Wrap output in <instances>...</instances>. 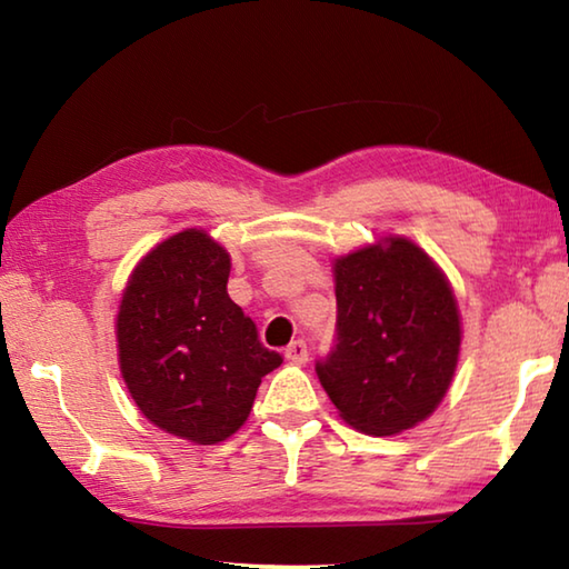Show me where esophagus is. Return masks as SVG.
<instances>
[{
  "mask_svg": "<svg viewBox=\"0 0 569 569\" xmlns=\"http://www.w3.org/2000/svg\"><path fill=\"white\" fill-rule=\"evenodd\" d=\"M286 359L291 363H306L308 361V343L303 339H293L286 346Z\"/></svg>",
  "mask_w": 569,
  "mask_h": 569,
  "instance_id": "esophagus-1",
  "label": "esophagus"
}]
</instances>
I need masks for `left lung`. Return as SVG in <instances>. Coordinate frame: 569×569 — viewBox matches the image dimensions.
Returning <instances> with one entry per match:
<instances>
[{"label":"left lung","instance_id":"left-lung-1","mask_svg":"<svg viewBox=\"0 0 569 569\" xmlns=\"http://www.w3.org/2000/svg\"><path fill=\"white\" fill-rule=\"evenodd\" d=\"M336 343L316 361L351 427L389 437L437 409L455 377L459 311L419 246L389 238L336 261Z\"/></svg>","mask_w":569,"mask_h":569}]
</instances>
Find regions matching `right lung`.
<instances>
[{
  "label": "right lung",
  "instance_id": "right-lung-1",
  "mask_svg": "<svg viewBox=\"0 0 569 569\" xmlns=\"http://www.w3.org/2000/svg\"><path fill=\"white\" fill-rule=\"evenodd\" d=\"M230 258L203 230H182L142 258L118 313L122 379L168 435L218 445L243 427L283 356L226 291Z\"/></svg>",
  "mask_w": 569,
  "mask_h": 569
}]
</instances>
